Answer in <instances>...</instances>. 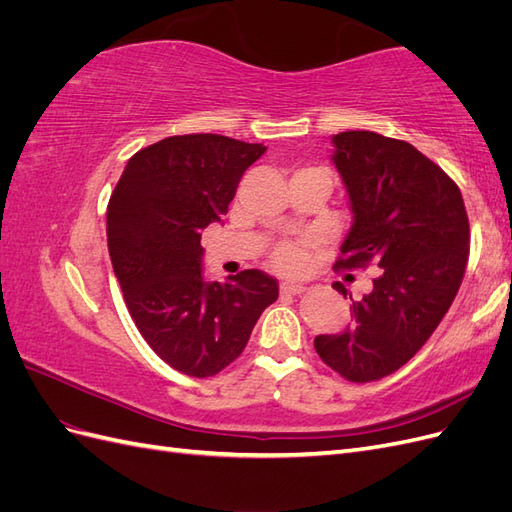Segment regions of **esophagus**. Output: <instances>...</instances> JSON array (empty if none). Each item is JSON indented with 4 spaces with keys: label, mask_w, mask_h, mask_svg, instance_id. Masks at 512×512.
I'll return each mask as SVG.
<instances>
[{
    "label": "esophagus",
    "mask_w": 512,
    "mask_h": 512,
    "mask_svg": "<svg viewBox=\"0 0 512 512\" xmlns=\"http://www.w3.org/2000/svg\"><path fill=\"white\" fill-rule=\"evenodd\" d=\"M280 288H282L284 294H301V292H305L303 284H292V282H282Z\"/></svg>",
    "instance_id": "1"
}]
</instances>
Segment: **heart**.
<instances>
[{
	"label": "heart",
	"mask_w": 512,
	"mask_h": 512,
	"mask_svg": "<svg viewBox=\"0 0 512 512\" xmlns=\"http://www.w3.org/2000/svg\"><path fill=\"white\" fill-rule=\"evenodd\" d=\"M277 262H280V267L288 269V271H294L299 269L303 265V252L301 247L297 245H286L282 247L280 252H277Z\"/></svg>",
	"instance_id": "obj_1"
}]
</instances>
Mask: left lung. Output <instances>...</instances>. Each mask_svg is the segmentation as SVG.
<instances>
[{"mask_svg":"<svg viewBox=\"0 0 512 512\" xmlns=\"http://www.w3.org/2000/svg\"><path fill=\"white\" fill-rule=\"evenodd\" d=\"M331 143L352 211L335 267L380 271L363 299L350 294L348 327L314 346L346 380L369 382L408 363L451 307L470 252L468 213L455 181L410 143L369 130Z\"/></svg>","mask_w":512,"mask_h":512,"instance_id":"1","label":"left lung"}]
</instances>
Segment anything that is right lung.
<instances>
[{
    "label": "right lung",
    "mask_w": 512,
    "mask_h": 512,
    "mask_svg": "<svg viewBox=\"0 0 512 512\" xmlns=\"http://www.w3.org/2000/svg\"><path fill=\"white\" fill-rule=\"evenodd\" d=\"M260 143L220 134L168 136L128 160L106 211V239L128 312L162 361L215 376L243 352L277 299L271 275L205 277L200 232L222 222Z\"/></svg>",
    "instance_id": "obj_1"
}]
</instances>
